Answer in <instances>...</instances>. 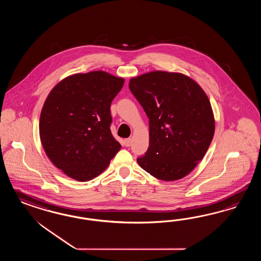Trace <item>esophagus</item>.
Instances as JSON below:
<instances>
[{"label":"esophagus","instance_id":"1","mask_svg":"<svg viewBox=\"0 0 261 261\" xmlns=\"http://www.w3.org/2000/svg\"><path fill=\"white\" fill-rule=\"evenodd\" d=\"M124 143H125V145H126L127 147L130 146V145L132 144V139H131V138H128V139H126V140L124 141Z\"/></svg>","mask_w":261,"mask_h":261}]
</instances>
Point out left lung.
Returning a JSON list of instances; mask_svg holds the SVG:
<instances>
[{
	"instance_id": "left-lung-1",
	"label": "left lung",
	"mask_w": 261,
	"mask_h": 261,
	"mask_svg": "<svg viewBox=\"0 0 261 261\" xmlns=\"http://www.w3.org/2000/svg\"><path fill=\"white\" fill-rule=\"evenodd\" d=\"M129 89L149 119V146L138 164L159 180L182 179L204 158L214 138L208 97L179 72L150 71L130 79Z\"/></svg>"
}]
</instances>
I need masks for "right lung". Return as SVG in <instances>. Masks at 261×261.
Wrapping results in <instances>:
<instances>
[{"label":"right lung","mask_w":261,"mask_h":261,"mask_svg":"<svg viewBox=\"0 0 261 261\" xmlns=\"http://www.w3.org/2000/svg\"><path fill=\"white\" fill-rule=\"evenodd\" d=\"M124 79L103 71L60 81L41 111L43 148L55 166L79 182L103 172L121 145L111 133L110 106Z\"/></svg>","instance_id":"1"}]
</instances>
